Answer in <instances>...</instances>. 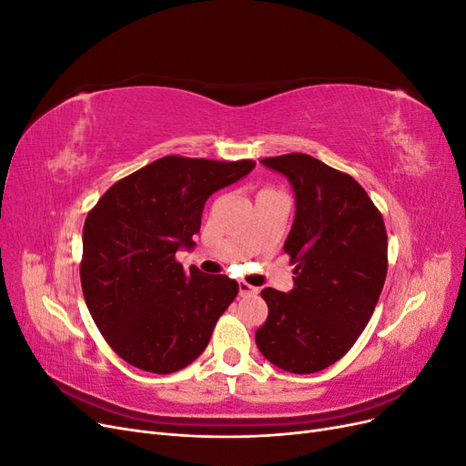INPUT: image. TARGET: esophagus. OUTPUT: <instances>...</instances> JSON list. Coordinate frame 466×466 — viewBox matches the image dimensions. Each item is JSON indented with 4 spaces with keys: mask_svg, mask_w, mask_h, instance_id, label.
<instances>
[{
    "mask_svg": "<svg viewBox=\"0 0 466 466\" xmlns=\"http://www.w3.org/2000/svg\"><path fill=\"white\" fill-rule=\"evenodd\" d=\"M250 293H257V288L248 286L247 281H238V295H250Z\"/></svg>",
    "mask_w": 466,
    "mask_h": 466,
    "instance_id": "34e87169",
    "label": "esophagus"
}]
</instances>
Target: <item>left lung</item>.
I'll return each mask as SVG.
<instances>
[{
	"label": "left lung",
	"mask_w": 466,
	"mask_h": 466,
	"mask_svg": "<svg viewBox=\"0 0 466 466\" xmlns=\"http://www.w3.org/2000/svg\"><path fill=\"white\" fill-rule=\"evenodd\" d=\"M284 175L295 218L284 250L295 264L293 289L260 291L268 319L257 330L260 354L289 373H317L354 346L387 278L383 218L358 180L305 153L260 161Z\"/></svg>",
	"instance_id": "8db88e82"
}]
</instances>
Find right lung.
<instances>
[{"instance_id":"right-lung-1","label":"right lung","mask_w":466,"mask_h":466,"mask_svg":"<svg viewBox=\"0 0 466 466\" xmlns=\"http://www.w3.org/2000/svg\"><path fill=\"white\" fill-rule=\"evenodd\" d=\"M255 161L167 155L112 185L83 225L81 288L108 346L137 370L175 373L206 350L237 281L190 274L192 250L211 194L247 177Z\"/></svg>"}]
</instances>
